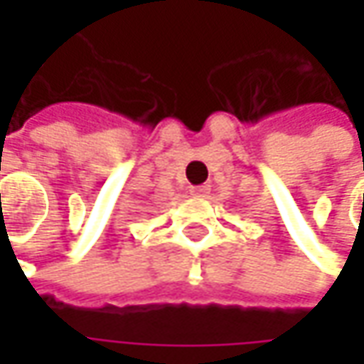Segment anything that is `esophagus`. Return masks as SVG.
I'll list each match as a JSON object with an SVG mask.
<instances>
[{"label":"esophagus","instance_id":"34e87169","mask_svg":"<svg viewBox=\"0 0 364 364\" xmlns=\"http://www.w3.org/2000/svg\"><path fill=\"white\" fill-rule=\"evenodd\" d=\"M208 192H210V188L206 184L204 186H190V194L192 196H206Z\"/></svg>","mask_w":364,"mask_h":364}]
</instances>
